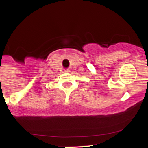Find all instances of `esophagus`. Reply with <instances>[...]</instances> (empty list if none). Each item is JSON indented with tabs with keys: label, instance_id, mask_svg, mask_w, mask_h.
<instances>
[{
	"label": "esophagus",
	"instance_id": "obj_1",
	"mask_svg": "<svg viewBox=\"0 0 148 148\" xmlns=\"http://www.w3.org/2000/svg\"><path fill=\"white\" fill-rule=\"evenodd\" d=\"M64 72V73H69V69H65Z\"/></svg>",
	"mask_w": 148,
	"mask_h": 148
}]
</instances>
